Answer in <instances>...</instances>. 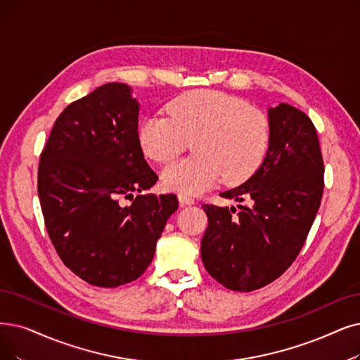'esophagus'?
<instances>
[{
	"instance_id": "obj_1",
	"label": "esophagus",
	"mask_w": 360,
	"mask_h": 360,
	"mask_svg": "<svg viewBox=\"0 0 360 360\" xmlns=\"http://www.w3.org/2000/svg\"><path fill=\"white\" fill-rule=\"evenodd\" d=\"M179 200L181 205H193L195 204V199L186 193H179Z\"/></svg>"
}]
</instances>
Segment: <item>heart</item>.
Here are the masks:
<instances>
[{
  "mask_svg": "<svg viewBox=\"0 0 360 360\" xmlns=\"http://www.w3.org/2000/svg\"><path fill=\"white\" fill-rule=\"evenodd\" d=\"M168 115L146 117L139 127L140 148L155 162L172 160L192 140L195 155L162 168L167 189L202 193L221 176L227 183H240L262 165L269 148V121L242 98L198 90L172 100Z\"/></svg>",
  "mask_w": 360,
  "mask_h": 360,
  "instance_id": "heart-1",
  "label": "heart"
}]
</instances>
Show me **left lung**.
Returning <instances> with one entry per match:
<instances>
[{
  "label": "left lung",
  "mask_w": 360,
  "mask_h": 360,
  "mask_svg": "<svg viewBox=\"0 0 360 360\" xmlns=\"http://www.w3.org/2000/svg\"><path fill=\"white\" fill-rule=\"evenodd\" d=\"M269 148L254 174L220 196L251 207L202 205L208 227L200 257L210 275L233 291H254L278 279L303 248L321 207L323 161L304 112L279 103L267 109Z\"/></svg>",
  "instance_id": "left-lung-1"
}]
</instances>
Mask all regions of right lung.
Wrapping results in <instances>:
<instances>
[{"label": "right lung", "mask_w": 360, "mask_h": 360, "mask_svg": "<svg viewBox=\"0 0 360 360\" xmlns=\"http://www.w3.org/2000/svg\"><path fill=\"white\" fill-rule=\"evenodd\" d=\"M109 82L56 120L38 167V196L62 262L96 286L115 288L150 264L176 195H141L156 183L139 143L140 105ZM139 195L134 200L132 192ZM132 198L122 206L120 198Z\"/></svg>", "instance_id": "obj_1"}]
</instances>
